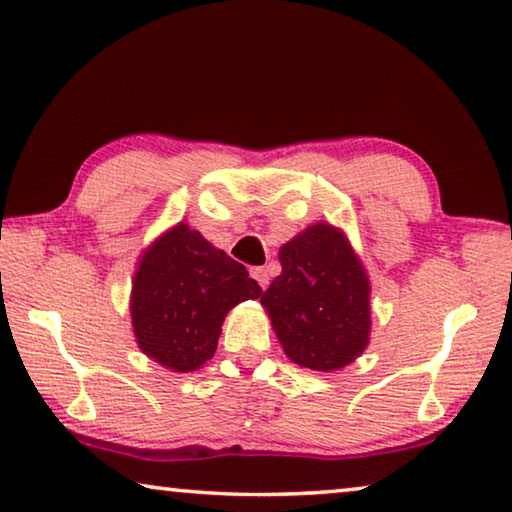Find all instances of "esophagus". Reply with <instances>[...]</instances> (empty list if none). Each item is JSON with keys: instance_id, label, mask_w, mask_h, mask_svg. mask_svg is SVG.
Masks as SVG:
<instances>
[{"instance_id": "obj_1", "label": "esophagus", "mask_w": 512, "mask_h": 512, "mask_svg": "<svg viewBox=\"0 0 512 512\" xmlns=\"http://www.w3.org/2000/svg\"><path fill=\"white\" fill-rule=\"evenodd\" d=\"M251 276L258 281V286L263 290L267 288V283H270V272H267V267H251Z\"/></svg>"}]
</instances>
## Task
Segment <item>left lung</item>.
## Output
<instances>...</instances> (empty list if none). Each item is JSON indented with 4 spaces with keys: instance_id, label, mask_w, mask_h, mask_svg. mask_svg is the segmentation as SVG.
I'll list each match as a JSON object with an SVG mask.
<instances>
[{
    "instance_id": "left-lung-1",
    "label": "left lung",
    "mask_w": 512,
    "mask_h": 512,
    "mask_svg": "<svg viewBox=\"0 0 512 512\" xmlns=\"http://www.w3.org/2000/svg\"><path fill=\"white\" fill-rule=\"evenodd\" d=\"M279 261L261 304L286 356L315 372L356 360L370 342V279L345 233L308 226L281 247Z\"/></svg>"
}]
</instances>
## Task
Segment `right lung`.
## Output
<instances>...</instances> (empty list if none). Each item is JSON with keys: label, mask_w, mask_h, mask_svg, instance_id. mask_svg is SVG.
Returning a JSON list of instances; mask_svg holds the SVG:
<instances>
[{"label": "right lung", "mask_w": 512, "mask_h": 512, "mask_svg": "<svg viewBox=\"0 0 512 512\" xmlns=\"http://www.w3.org/2000/svg\"><path fill=\"white\" fill-rule=\"evenodd\" d=\"M261 292L245 265L179 222L140 256L133 276L138 347L167 370L195 372L213 358L226 313Z\"/></svg>", "instance_id": "add662e5"}]
</instances>
